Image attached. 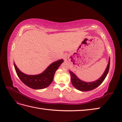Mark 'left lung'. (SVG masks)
<instances>
[{
	"label": "left lung",
	"mask_w": 122,
	"mask_h": 122,
	"mask_svg": "<svg viewBox=\"0 0 122 122\" xmlns=\"http://www.w3.org/2000/svg\"><path fill=\"white\" fill-rule=\"evenodd\" d=\"M110 64V58H109V64H107V66L105 70L104 74H103V75L98 80L91 82H86L80 80L74 73L71 71H69L70 76H71V81L73 86L77 89H78V90L82 91H90L96 88L97 87H98V86L101 85L105 79V78H106L107 73L109 70Z\"/></svg>",
	"instance_id": "1"
}]
</instances>
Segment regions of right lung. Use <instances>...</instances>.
Masks as SVG:
<instances>
[{
	"label": "right lung",
	"instance_id": "obj_1",
	"mask_svg": "<svg viewBox=\"0 0 122 122\" xmlns=\"http://www.w3.org/2000/svg\"><path fill=\"white\" fill-rule=\"evenodd\" d=\"M63 62V59L54 62L42 74L37 75H28L24 74L17 68L15 62L13 63L15 71L21 81L32 89H42L47 87L52 82L55 71Z\"/></svg>",
	"mask_w": 122,
	"mask_h": 122
}]
</instances>
